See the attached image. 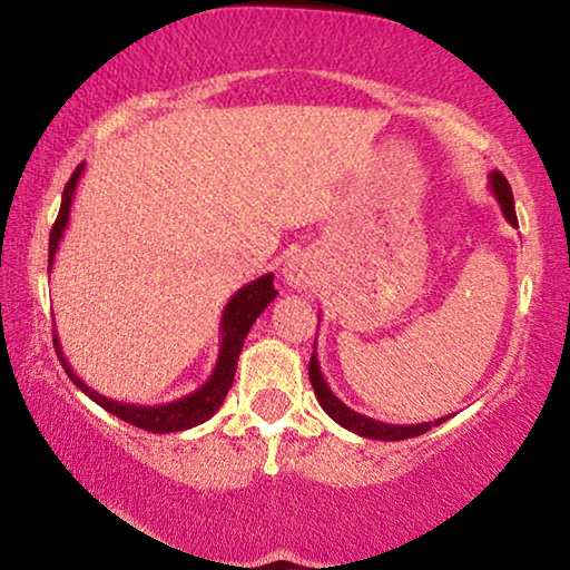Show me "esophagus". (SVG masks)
Returning a JSON list of instances; mask_svg holds the SVG:
<instances>
[{
    "mask_svg": "<svg viewBox=\"0 0 570 570\" xmlns=\"http://www.w3.org/2000/svg\"><path fill=\"white\" fill-rule=\"evenodd\" d=\"M284 276H286V284H288V286L302 288V286L308 284V268H306L304 264H298V262L286 264Z\"/></svg>",
    "mask_w": 570,
    "mask_h": 570,
    "instance_id": "esophagus-1",
    "label": "esophagus"
}]
</instances>
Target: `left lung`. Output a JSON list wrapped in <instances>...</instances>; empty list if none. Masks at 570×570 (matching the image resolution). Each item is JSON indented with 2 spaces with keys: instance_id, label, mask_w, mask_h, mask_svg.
Returning a JSON list of instances; mask_svg holds the SVG:
<instances>
[{
  "instance_id": "1",
  "label": "left lung",
  "mask_w": 570,
  "mask_h": 570,
  "mask_svg": "<svg viewBox=\"0 0 570 570\" xmlns=\"http://www.w3.org/2000/svg\"><path fill=\"white\" fill-rule=\"evenodd\" d=\"M490 190H493V196L500 204V210H503L508 224L518 228L515 206H513V190H510L508 180L503 178V173H498V170L490 173ZM308 380H312V387H314L316 400H320V404H322V410L330 414L334 422H340L342 428H346L360 438L390 440V442L392 440H407V438H417V435H422V432H428L432 428H438V424H442L450 417V414H448V417H440L435 422H422V424H387V422L366 417V414L354 412L352 407H346V404L330 390V384H326L324 374L320 370V360H316V342H314L312 362H308Z\"/></svg>"
}]
</instances>
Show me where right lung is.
<instances>
[{
  "label": "right lung",
  "instance_id": "obj_1",
  "mask_svg": "<svg viewBox=\"0 0 570 570\" xmlns=\"http://www.w3.org/2000/svg\"><path fill=\"white\" fill-rule=\"evenodd\" d=\"M82 170H85V163L75 168L72 178L67 180L65 193H62L60 214H57V220L50 230V268L55 262L57 246H60L62 234L67 228V220H70L75 188H77V180H80V176H82ZM276 294L278 292L274 288V274H266L262 278H256V282L240 286L238 292L230 296V302L224 308V320H220V350H218L214 374H210L204 387H198L196 392L186 394V397L173 400L166 404H130V402H118V400L105 397V394L88 387V384H85L72 372V366L67 364V360L62 356V346H60V340H57V334L52 340L55 352H57V356H60L67 377L75 382V387H80L92 402H98L102 410H108L110 414H115V417H120L128 424H135V428H140V430L156 432V435L190 430V428H196V424H204L206 420L214 417L220 404H224L230 384H234L238 354H240V350H244L246 334L250 326H254V322L258 320V314H262L264 308L274 302Z\"/></svg>",
  "mask_w": 570,
  "mask_h": 570
}]
</instances>
